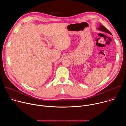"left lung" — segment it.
Listing matches in <instances>:
<instances>
[{
    "label": "left lung",
    "instance_id": "1",
    "mask_svg": "<svg viewBox=\"0 0 126 126\" xmlns=\"http://www.w3.org/2000/svg\"><path fill=\"white\" fill-rule=\"evenodd\" d=\"M97 29L100 30V31H103V32H106L107 33H108V34H110L112 35L111 33L102 25H100V26L97 28Z\"/></svg>",
    "mask_w": 126,
    "mask_h": 126
}]
</instances>
